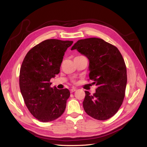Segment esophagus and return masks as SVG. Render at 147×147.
<instances>
[{"mask_svg": "<svg viewBox=\"0 0 147 147\" xmlns=\"http://www.w3.org/2000/svg\"><path fill=\"white\" fill-rule=\"evenodd\" d=\"M76 88H74V87H73V88H72L71 90H70V91H71V93H73V92H75V91H76Z\"/></svg>", "mask_w": 147, "mask_h": 147, "instance_id": "34e87169", "label": "esophagus"}]
</instances>
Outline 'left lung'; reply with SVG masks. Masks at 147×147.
<instances>
[{"label":"left lung","instance_id":"obj_1","mask_svg":"<svg viewBox=\"0 0 147 147\" xmlns=\"http://www.w3.org/2000/svg\"><path fill=\"white\" fill-rule=\"evenodd\" d=\"M89 59V78L97 86L91 95L85 91L84 110L90 116L107 120L118 111L125 96L126 66L118 49L104 40H80L72 47Z\"/></svg>","mask_w":147,"mask_h":147}]
</instances>
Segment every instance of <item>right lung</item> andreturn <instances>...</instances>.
<instances>
[{"label": "right lung", "mask_w": 147, "mask_h": 147, "mask_svg": "<svg viewBox=\"0 0 147 147\" xmlns=\"http://www.w3.org/2000/svg\"><path fill=\"white\" fill-rule=\"evenodd\" d=\"M73 41L48 39L30 50L21 64L20 87L30 113L43 123L64 113L70 96L67 88L51 87V79L60 72L64 52Z\"/></svg>", "instance_id": "1"}]
</instances>
